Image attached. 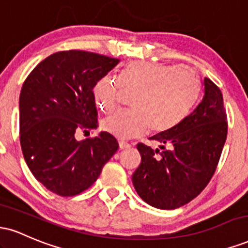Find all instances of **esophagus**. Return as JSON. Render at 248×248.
Returning <instances> with one entry per match:
<instances>
[{
    "mask_svg": "<svg viewBox=\"0 0 248 248\" xmlns=\"http://www.w3.org/2000/svg\"><path fill=\"white\" fill-rule=\"evenodd\" d=\"M119 147H120V149H128V148H130V144L124 141H120L119 142Z\"/></svg>",
    "mask_w": 248,
    "mask_h": 248,
    "instance_id": "1",
    "label": "esophagus"
}]
</instances>
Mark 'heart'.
<instances>
[{"instance_id": "obj_1", "label": "heart", "mask_w": 248, "mask_h": 248, "mask_svg": "<svg viewBox=\"0 0 248 248\" xmlns=\"http://www.w3.org/2000/svg\"><path fill=\"white\" fill-rule=\"evenodd\" d=\"M124 86L136 90L129 110H116L101 122L105 132L132 139L149 128L152 133L171 129L189 114L201 92V79L189 67L156 62H132L122 71ZM118 85L104 77L93 87L96 106L109 113L115 108Z\"/></svg>"}]
</instances>
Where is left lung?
Returning <instances> with one entry per match:
<instances>
[{"label": "left lung", "mask_w": 248, "mask_h": 248, "mask_svg": "<svg viewBox=\"0 0 248 248\" xmlns=\"http://www.w3.org/2000/svg\"><path fill=\"white\" fill-rule=\"evenodd\" d=\"M226 119L220 90L205 78L203 99L192 112L177 126L150 138L160 149L136 146L141 163L132 179L139 196L162 210L177 209L197 197L217 168L226 141Z\"/></svg>", "instance_id": "obj_1"}]
</instances>
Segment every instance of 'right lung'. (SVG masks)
<instances>
[{
    "instance_id": "add662e5",
    "label": "right lung",
    "mask_w": 248,
    "mask_h": 248,
    "mask_svg": "<svg viewBox=\"0 0 248 248\" xmlns=\"http://www.w3.org/2000/svg\"><path fill=\"white\" fill-rule=\"evenodd\" d=\"M119 62L86 51H62L25 79L19 94L22 152L35 178L53 193L71 197L85 191L119 149L107 132L76 139L80 130L98 127L93 87Z\"/></svg>"
}]
</instances>
